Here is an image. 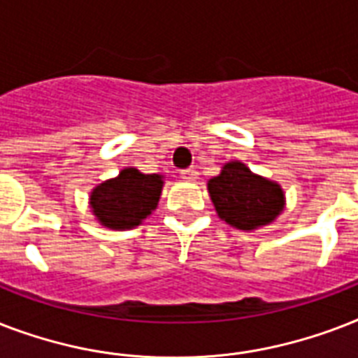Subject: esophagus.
<instances>
[{"label":"esophagus","instance_id":"1","mask_svg":"<svg viewBox=\"0 0 358 358\" xmlns=\"http://www.w3.org/2000/svg\"><path fill=\"white\" fill-rule=\"evenodd\" d=\"M182 178L184 180H196L199 178V171H196V169H184V171H182Z\"/></svg>","mask_w":358,"mask_h":358}]
</instances>
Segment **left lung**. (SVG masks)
Instances as JSON below:
<instances>
[{"instance_id":"left-lung-1","label":"left lung","mask_w":358,"mask_h":358,"mask_svg":"<svg viewBox=\"0 0 358 358\" xmlns=\"http://www.w3.org/2000/svg\"><path fill=\"white\" fill-rule=\"evenodd\" d=\"M219 217L239 230L271 223L284 208V193L271 180L256 176L243 163H227L219 176L208 182Z\"/></svg>"}]
</instances>
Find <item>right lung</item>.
<instances>
[{
    "mask_svg": "<svg viewBox=\"0 0 358 358\" xmlns=\"http://www.w3.org/2000/svg\"><path fill=\"white\" fill-rule=\"evenodd\" d=\"M162 187L163 180L159 174H143L137 169H124L117 178L94 187L91 193L92 213L108 229H134L156 210Z\"/></svg>",
    "mask_w": 358,
    "mask_h": 358,
    "instance_id": "1",
    "label": "right lung"
}]
</instances>
